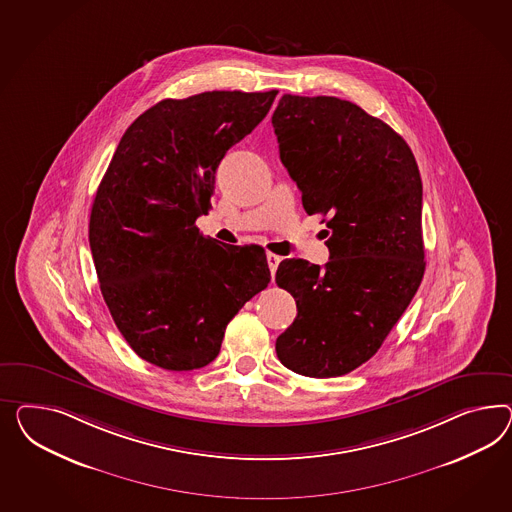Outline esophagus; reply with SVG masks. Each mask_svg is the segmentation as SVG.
<instances>
[{
    "mask_svg": "<svg viewBox=\"0 0 512 512\" xmlns=\"http://www.w3.org/2000/svg\"><path fill=\"white\" fill-rule=\"evenodd\" d=\"M266 261H268V266H270V272H272V277L276 274L277 266L281 263V257L276 255V253H268L266 255Z\"/></svg>",
    "mask_w": 512,
    "mask_h": 512,
    "instance_id": "1",
    "label": "esophagus"
}]
</instances>
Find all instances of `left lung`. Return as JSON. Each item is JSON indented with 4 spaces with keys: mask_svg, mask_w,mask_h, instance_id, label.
Masks as SVG:
<instances>
[{
    "mask_svg": "<svg viewBox=\"0 0 512 512\" xmlns=\"http://www.w3.org/2000/svg\"><path fill=\"white\" fill-rule=\"evenodd\" d=\"M272 125L305 212L332 216L328 263L277 268L298 307L277 358L311 378L341 376L373 358L421 285L419 169L391 126L348 100L283 95Z\"/></svg>",
    "mask_w": 512,
    "mask_h": 512,
    "instance_id": "8db88e82",
    "label": "left lung"
}]
</instances>
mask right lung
Wrapping results in <instances>:
<instances>
[{
  "mask_svg": "<svg viewBox=\"0 0 512 512\" xmlns=\"http://www.w3.org/2000/svg\"><path fill=\"white\" fill-rule=\"evenodd\" d=\"M277 91L166 98L126 128L98 186L89 246L113 322L141 360L194 371L216 360L231 318L270 283L259 246H218L207 212L225 152Z\"/></svg>",
  "mask_w": 512,
  "mask_h": 512,
  "instance_id": "obj_1",
  "label": "right lung"
}]
</instances>
